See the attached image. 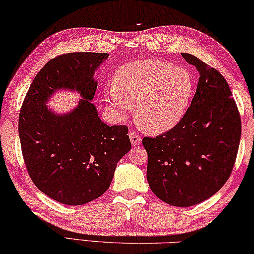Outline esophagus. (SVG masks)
<instances>
[{"mask_svg":"<svg viewBox=\"0 0 254 254\" xmlns=\"http://www.w3.org/2000/svg\"><path fill=\"white\" fill-rule=\"evenodd\" d=\"M129 138H130L131 145H134V146H135V145H138L140 143V137L134 131L129 132Z\"/></svg>","mask_w":254,"mask_h":254,"instance_id":"obj_1","label":"esophagus"}]
</instances>
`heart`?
Returning a JSON list of instances; mask_svg holds the SVG:
<instances>
[{
  "instance_id": "1",
  "label": "heart",
  "mask_w": 254,
  "mask_h": 254,
  "mask_svg": "<svg viewBox=\"0 0 254 254\" xmlns=\"http://www.w3.org/2000/svg\"><path fill=\"white\" fill-rule=\"evenodd\" d=\"M193 92L188 70L155 60L128 63L116 70L106 100L118 117L135 107L138 124L147 131H168L184 117Z\"/></svg>"
}]
</instances>
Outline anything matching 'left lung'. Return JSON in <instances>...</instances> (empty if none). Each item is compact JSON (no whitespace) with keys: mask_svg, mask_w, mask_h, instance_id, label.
I'll list each match as a JSON object with an SVG mask.
<instances>
[{"mask_svg":"<svg viewBox=\"0 0 254 254\" xmlns=\"http://www.w3.org/2000/svg\"><path fill=\"white\" fill-rule=\"evenodd\" d=\"M182 57L200 73L191 105L176 126L144 137L143 145L149 188L169 205L189 207L213 196L228 180L242 124L225 77L196 56Z\"/></svg>","mask_w":254,"mask_h":254,"instance_id":"1","label":"left lung"}]
</instances>
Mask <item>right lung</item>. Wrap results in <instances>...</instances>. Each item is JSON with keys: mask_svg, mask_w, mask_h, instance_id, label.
<instances>
[{"mask_svg": "<svg viewBox=\"0 0 254 254\" xmlns=\"http://www.w3.org/2000/svg\"><path fill=\"white\" fill-rule=\"evenodd\" d=\"M107 53H67L52 58L33 78L19 115V136L29 177L41 192L65 205H83L105 193L118 161L131 148L128 127L108 126L91 102L95 68ZM57 88L85 99L65 116L44 102Z\"/></svg>", "mask_w": 254, "mask_h": 254, "instance_id": "1", "label": "right lung"}]
</instances>
